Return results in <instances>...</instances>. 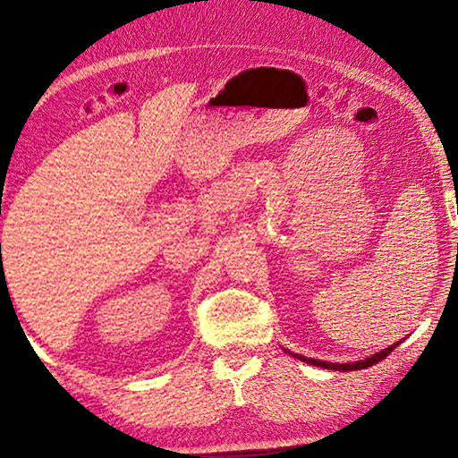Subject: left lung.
Wrapping results in <instances>:
<instances>
[{"label":"left lung","mask_w":458,"mask_h":458,"mask_svg":"<svg viewBox=\"0 0 458 458\" xmlns=\"http://www.w3.org/2000/svg\"><path fill=\"white\" fill-rule=\"evenodd\" d=\"M399 344H401V342L393 344V346L381 350V352H378V354H372V356H369V358H364V360H358V362H344V364L323 362V360H315V358H307V356H299V354H293V356H294V358H299V360H302V362H307V364H313V367H323V369H329V370H344V372H348V370L369 369V367H372V364L381 362L385 356H389L391 352L399 346Z\"/></svg>","instance_id":"1"}]
</instances>
